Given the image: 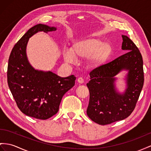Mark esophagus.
Masks as SVG:
<instances>
[{"label": "esophagus", "instance_id": "esophagus-1", "mask_svg": "<svg viewBox=\"0 0 151 151\" xmlns=\"http://www.w3.org/2000/svg\"><path fill=\"white\" fill-rule=\"evenodd\" d=\"M77 81H78V82L79 83H83L84 82V80L82 77H80V78H78V80H77Z\"/></svg>", "mask_w": 151, "mask_h": 151}]
</instances>
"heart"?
Segmentation results:
<instances>
[{"mask_svg":"<svg viewBox=\"0 0 151 151\" xmlns=\"http://www.w3.org/2000/svg\"><path fill=\"white\" fill-rule=\"evenodd\" d=\"M112 48L107 42L99 39L91 38L77 41L72 50L65 49L63 57L65 62L72 63L76 57L87 58L89 57V64L92 67L101 66L109 59Z\"/></svg>","mask_w":151,"mask_h":151,"instance_id":"obj_1","label":"heart"}]
</instances>
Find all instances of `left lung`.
<instances>
[{
  "label": "left lung",
  "mask_w": 151,
  "mask_h": 151,
  "mask_svg": "<svg viewBox=\"0 0 151 151\" xmlns=\"http://www.w3.org/2000/svg\"><path fill=\"white\" fill-rule=\"evenodd\" d=\"M122 49L127 52L110 63L90 73L87 83L90 92L87 114L92 121L106 125L121 121L133 112L144 82L142 56L130 39L122 36ZM122 70L129 71L127 88L122 94L116 91L115 76Z\"/></svg>",
  "instance_id": "1"
}]
</instances>
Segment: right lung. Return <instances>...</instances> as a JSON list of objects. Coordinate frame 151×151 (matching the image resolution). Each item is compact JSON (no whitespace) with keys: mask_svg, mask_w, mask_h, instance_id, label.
Wrapping results in <instances>:
<instances>
[{"mask_svg":"<svg viewBox=\"0 0 151 151\" xmlns=\"http://www.w3.org/2000/svg\"><path fill=\"white\" fill-rule=\"evenodd\" d=\"M56 30L44 24L34 25L15 44L8 60L7 83L18 109L38 119L46 120L56 114L63 96L75 83V75L63 78L51 71L36 70L27 59L29 38L38 32Z\"/></svg>","mask_w":151,"mask_h":151,"instance_id":"right-lung-1","label":"right lung"}]
</instances>
